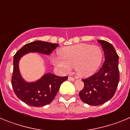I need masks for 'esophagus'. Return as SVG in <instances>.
Listing matches in <instances>:
<instances>
[{"instance_id":"1","label":"esophagus","mask_w":130,"mask_h":130,"mask_svg":"<svg viewBox=\"0 0 130 130\" xmlns=\"http://www.w3.org/2000/svg\"><path fill=\"white\" fill-rule=\"evenodd\" d=\"M68 80H70V81H75V78L72 77H68Z\"/></svg>"}]
</instances>
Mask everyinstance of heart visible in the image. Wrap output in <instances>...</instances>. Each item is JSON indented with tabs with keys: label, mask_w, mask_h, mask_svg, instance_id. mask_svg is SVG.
<instances>
[{
	"label": "heart",
	"mask_w": 130,
	"mask_h": 130,
	"mask_svg": "<svg viewBox=\"0 0 130 130\" xmlns=\"http://www.w3.org/2000/svg\"><path fill=\"white\" fill-rule=\"evenodd\" d=\"M60 55H53L52 62L64 72H69L72 66L81 77H88L99 68L103 59V51L97 45L79 43L60 49Z\"/></svg>",
	"instance_id": "heart-1"
}]
</instances>
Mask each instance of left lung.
<instances>
[{
    "mask_svg": "<svg viewBox=\"0 0 130 130\" xmlns=\"http://www.w3.org/2000/svg\"><path fill=\"white\" fill-rule=\"evenodd\" d=\"M105 54V61L100 70L82 79L84 87L79 92L81 100L90 105H100L111 99L119 85V55L114 47L104 40H98Z\"/></svg>",
    "mask_w": 130,
    "mask_h": 130,
    "instance_id": "8db88e82",
    "label": "left lung"
}]
</instances>
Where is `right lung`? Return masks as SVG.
Instances as JSON below:
<instances>
[{
    "label": "right lung",
    "mask_w": 130,
    "mask_h": 130,
    "mask_svg": "<svg viewBox=\"0 0 130 130\" xmlns=\"http://www.w3.org/2000/svg\"><path fill=\"white\" fill-rule=\"evenodd\" d=\"M58 46L57 43L35 41L25 45L14 55L11 85L17 97L27 105L38 107L50 104L58 92L60 85L67 80L68 76L60 77L48 73L36 82L26 83L19 72V60L30 52L49 55Z\"/></svg>",
    "instance_id": "1"
}]
</instances>
